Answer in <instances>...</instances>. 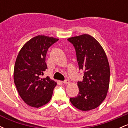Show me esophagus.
I'll list each match as a JSON object with an SVG mask.
<instances>
[{"mask_svg":"<svg viewBox=\"0 0 128 128\" xmlns=\"http://www.w3.org/2000/svg\"><path fill=\"white\" fill-rule=\"evenodd\" d=\"M63 83H64V84H68L70 83V80H68V79H66L64 81H63Z\"/></svg>","mask_w":128,"mask_h":128,"instance_id":"34e87169","label":"esophagus"}]
</instances>
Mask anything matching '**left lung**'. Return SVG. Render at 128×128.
Instances as JSON below:
<instances>
[{"label":"left lung","instance_id":"left-lung-1","mask_svg":"<svg viewBox=\"0 0 128 128\" xmlns=\"http://www.w3.org/2000/svg\"><path fill=\"white\" fill-rule=\"evenodd\" d=\"M68 40L75 48L79 70L84 71L83 80L78 82L79 94L70 101L81 111L95 109L106 98L109 88L110 69L106 55L99 42L88 34Z\"/></svg>","mask_w":128,"mask_h":128}]
</instances>
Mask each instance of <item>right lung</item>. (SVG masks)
Masks as SVG:
<instances>
[{"instance_id":"right-lung-1","label":"right lung","mask_w":128,"mask_h":128,"mask_svg":"<svg viewBox=\"0 0 128 128\" xmlns=\"http://www.w3.org/2000/svg\"><path fill=\"white\" fill-rule=\"evenodd\" d=\"M59 39L40 35L24 44L17 55L14 79L17 92L27 105L39 108L50 100L57 83L49 76L42 78L48 68V50Z\"/></svg>"}]
</instances>
